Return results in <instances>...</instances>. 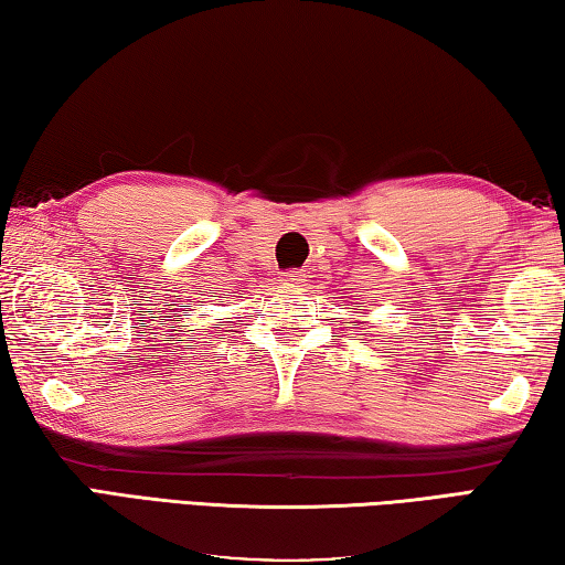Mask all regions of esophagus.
Instances as JSON below:
<instances>
[{"label": "esophagus", "mask_w": 565, "mask_h": 565, "mask_svg": "<svg viewBox=\"0 0 565 565\" xmlns=\"http://www.w3.org/2000/svg\"><path fill=\"white\" fill-rule=\"evenodd\" d=\"M300 277H302V275H300L298 270H288V273L282 275V282H285V285H298Z\"/></svg>", "instance_id": "obj_1"}]
</instances>
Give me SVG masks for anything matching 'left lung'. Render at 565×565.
I'll return each instance as SVG.
<instances>
[{"label":"left lung","mask_w":565,"mask_h":565,"mask_svg":"<svg viewBox=\"0 0 565 565\" xmlns=\"http://www.w3.org/2000/svg\"><path fill=\"white\" fill-rule=\"evenodd\" d=\"M354 305H358V302H354Z\"/></svg>","instance_id":"1"}]
</instances>
